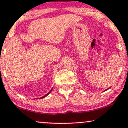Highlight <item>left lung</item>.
<instances>
[{
  "label": "left lung",
  "mask_w": 128,
  "mask_h": 128,
  "mask_svg": "<svg viewBox=\"0 0 128 128\" xmlns=\"http://www.w3.org/2000/svg\"><path fill=\"white\" fill-rule=\"evenodd\" d=\"M106 90H107V89H106ZM106 90H105V91H106Z\"/></svg>",
  "instance_id": "8db88e82"
}]
</instances>
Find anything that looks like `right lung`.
I'll use <instances>...</instances> for the list:
<instances>
[{
	"instance_id": "obj_1",
	"label": "right lung",
	"mask_w": 128,
	"mask_h": 128,
	"mask_svg": "<svg viewBox=\"0 0 128 128\" xmlns=\"http://www.w3.org/2000/svg\"><path fill=\"white\" fill-rule=\"evenodd\" d=\"M52 88H51V90H50V92H48V93H47L46 94H45V96H43V97H41V98H44V97H46V96H48V94H50V92H52Z\"/></svg>"
}]
</instances>
